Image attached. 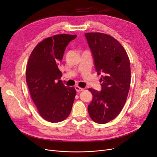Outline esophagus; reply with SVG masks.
Masks as SVG:
<instances>
[{"instance_id": "esophagus-1", "label": "esophagus", "mask_w": 157, "mask_h": 157, "mask_svg": "<svg viewBox=\"0 0 157 157\" xmlns=\"http://www.w3.org/2000/svg\"><path fill=\"white\" fill-rule=\"evenodd\" d=\"M75 89H76V92H81V91H83V90H84L83 88H80V87L78 86H76L75 87Z\"/></svg>"}]
</instances>
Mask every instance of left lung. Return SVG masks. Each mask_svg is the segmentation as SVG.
<instances>
[{"mask_svg": "<svg viewBox=\"0 0 157 157\" xmlns=\"http://www.w3.org/2000/svg\"><path fill=\"white\" fill-rule=\"evenodd\" d=\"M85 36L102 83L100 92L88 89L93 100L88 111L93 121L104 124L116 118L125 104L130 85V60L125 49L112 36L98 32Z\"/></svg>", "mask_w": 157, "mask_h": 157, "instance_id": "8db88e82", "label": "left lung"}]
</instances>
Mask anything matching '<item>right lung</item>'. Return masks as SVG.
<instances>
[{"mask_svg":"<svg viewBox=\"0 0 157 157\" xmlns=\"http://www.w3.org/2000/svg\"><path fill=\"white\" fill-rule=\"evenodd\" d=\"M76 37L59 34L46 38L36 46L29 59L26 81L32 99L40 117L49 122L64 120L72 108L76 90L62 83L58 65L66 46Z\"/></svg>","mask_w":157,"mask_h":157,"instance_id":"right-lung-1","label":"right lung"}]
</instances>
